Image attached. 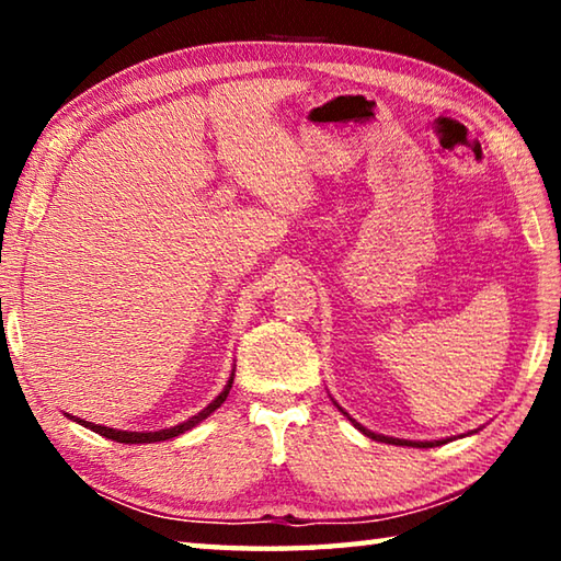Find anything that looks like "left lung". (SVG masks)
<instances>
[{
  "label": "left lung",
  "mask_w": 561,
  "mask_h": 561,
  "mask_svg": "<svg viewBox=\"0 0 561 561\" xmlns=\"http://www.w3.org/2000/svg\"><path fill=\"white\" fill-rule=\"evenodd\" d=\"M336 403V401H334ZM336 408L341 413H344L351 423L356 425V428L364 433V435H368V438H374V440H381V443H388V445H411V448H435V445H443V443H448L450 438H445V440H403V438H391V435H381V433H374V431H368V428H364V425L360 423H356L354 417H351L344 408H341L339 403H336Z\"/></svg>",
  "instance_id": "8db88e82"
}]
</instances>
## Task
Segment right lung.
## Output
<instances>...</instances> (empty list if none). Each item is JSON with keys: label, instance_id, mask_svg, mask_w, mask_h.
Returning <instances> with one entry per match:
<instances>
[{"label": "right lung", "instance_id": "1", "mask_svg": "<svg viewBox=\"0 0 561 561\" xmlns=\"http://www.w3.org/2000/svg\"><path fill=\"white\" fill-rule=\"evenodd\" d=\"M232 381H234V371L230 374V378H227V386L222 388L220 396H217L213 403H207L201 413H195L193 417H187L185 423L173 425V428H163V431H116V428H106V425L89 423V421H83V417H76V415H69V413H64V415L69 417V421H76V423H79V425H83V428H89V431H93V433L103 435V438H108V440H116V443H126V445H136V443H160V440L178 438V435H183L185 431H193L197 423H203L207 415L215 413L217 408H220V405L225 403L227 393H230Z\"/></svg>", "mask_w": 561, "mask_h": 561}]
</instances>
